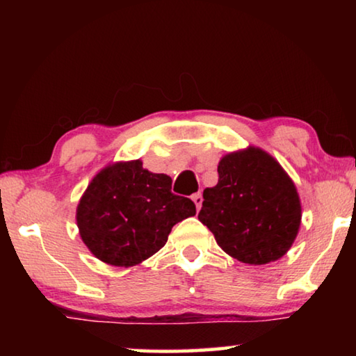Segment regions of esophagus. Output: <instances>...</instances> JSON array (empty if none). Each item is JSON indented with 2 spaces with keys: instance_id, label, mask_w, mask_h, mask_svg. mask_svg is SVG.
<instances>
[{
  "instance_id": "1",
  "label": "esophagus",
  "mask_w": 356,
  "mask_h": 356,
  "mask_svg": "<svg viewBox=\"0 0 356 356\" xmlns=\"http://www.w3.org/2000/svg\"><path fill=\"white\" fill-rule=\"evenodd\" d=\"M191 200H193V202L196 204V209L200 210L201 206H202V195H201V193H196V195H193Z\"/></svg>"
}]
</instances>
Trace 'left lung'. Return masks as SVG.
I'll return each mask as SVG.
<instances>
[{
    "mask_svg": "<svg viewBox=\"0 0 356 356\" xmlns=\"http://www.w3.org/2000/svg\"><path fill=\"white\" fill-rule=\"evenodd\" d=\"M202 196L197 218L222 251L240 262L276 261L297 237L301 220L297 188L278 161L261 149L222 156L218 184Z\"/></svg>",
    "mask_w": 356,
    "mask_h": 356,
    "instance_id": "left-lung-1",
    "label": "left lung"
}]
</instances>
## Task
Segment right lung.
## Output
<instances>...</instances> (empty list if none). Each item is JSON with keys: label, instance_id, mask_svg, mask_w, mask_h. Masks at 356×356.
Returning <instances> with one entry per match:
<instances>
[{"label": "right lung", "instance_id": "1", "mask_svg": "<svg viewBox=\"0 0 356 356\" xmlns=\"http://www.w3.org/2000/svg\"><path fill=\"white\" fill-rule=\"evenodd\" d=\"M166 174L144 170L140 160L102 170L76 209L84 245L116 267H131L155 254L179 221L196 215L195 202L171 191Z\"/></svg>", "mask_w": 356, "mask_h": 356}]
</instances>
